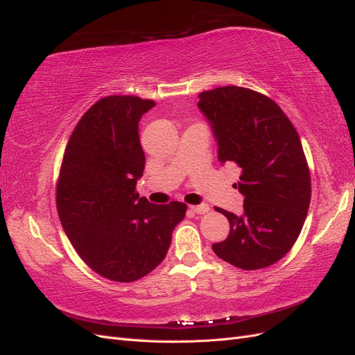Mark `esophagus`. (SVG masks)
Wrapping results in <instances>:
<instances>
[{"label":"esophagus","instance_id":"1","mask_svg":"<svg viewBox=\"0 0 355 355\" xmlns=\"http://www.w3.org/2000/svg\"><path fill=\"white\" fill-rule=\"evenodd\" d=\"M189 209L197 214H204V213H207L210 210V206H209V204H198V206H191Z\"/></svg>","mask_w":355,"mask_h":355}]
</instances>
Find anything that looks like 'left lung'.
<instances>
[{"instance_id":"obj_1","label":"left lung","mask_w":355,"mask_h":355,"mask_svg":"<svg viewBox=\"0 0 355 355\" xmlns=\"http://www.w3.org/2000/svg\"><path fill=\"white\" fill-rule=\"evenodd\" d=\"M198 108L218 142V159L241 168L235 184L244 196L230 235L211 245L220 259L245 271L274 265L292 249L308 214L311 176L292 121L272 99L225 85L198 94Z\"/></svg>"}]
</instances>
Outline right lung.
Wrapping results in <instances>:
<instances>
[{
    "label": "right lung",
    "instance_id": "1",
    "mask_svg": "<svg viewBox=\"0 0 355 355\" xmlns=\"http://www.w3.org/2000/svg\"><path fill=\"white\" fill-rule=\"evenodd\" d=\"M155 106L137 96L96 102L69 137L56 187L59 219L94 272L130 283L157 268L187 204L149 202L136 192L145 168L139 121Z\"/></svg>",
    "mask_w": 355,
    "mask_h": 355
}]
</instances>
